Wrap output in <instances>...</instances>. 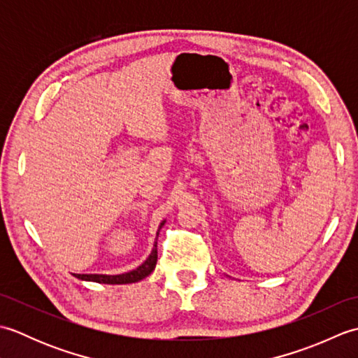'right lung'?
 Segmentation results:
<instances>
[{
  "instance_id": "obj_1",
  "label": "right lung",
  "mask_w": 358,
  "mask_h": 358,
  "mask_svg": "<svg viewBox=\"0 0 358 358\" xmlns=\"http://www.w3.org/2000/svg\"><path fill=\"white\" fill-rule=\"evenodd\" d=\"M163 224H164V222L159 224L158 232L163 227ZM158 232H157V238H158ZM157 238L154 243V249H152V252L148 257V260L131 272L120 273V275H101V273H73V275L80 280L95 281V283H106V285H127V283H135V281L146 278L149 273L155 269V264H157V257H158Z\"/></svg>"
}]
</instances>
